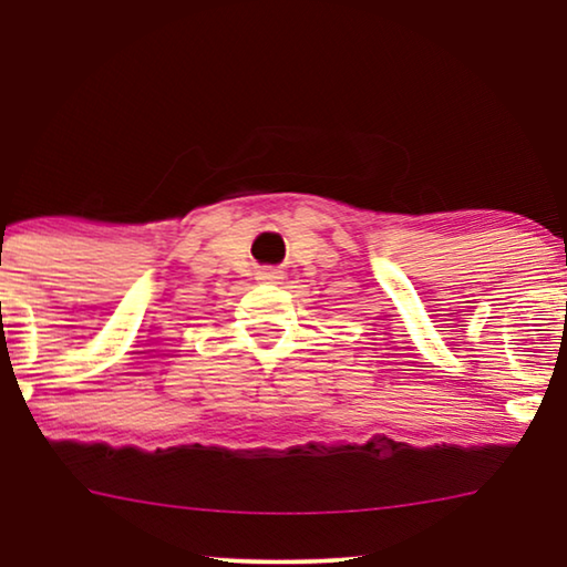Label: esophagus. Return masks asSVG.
<instances>
[{"instance_id": "esophagus-1", "label": "esophagus", "mask_w": 567, "mask_h": 567, "mask_svg": "<svg viewBox=\"0 0 567 567\" xmlns=\"http://www.w3.org/2000/svg\"><path fill=\"white\" fill-rule=\"evenodd\" d=\"M284 278V270L278 268H262L258 274V281H266V284H281Z\"/></svg>"}]
</instances>
